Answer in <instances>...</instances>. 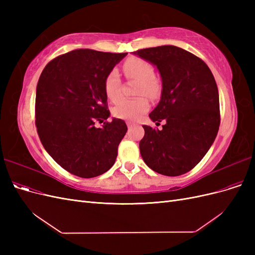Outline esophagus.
Segmentation results:
<instances>
[{"mask_svg":"<svg viewBox=\"0 0 255 255\" xmlns=\"http://www.w3.org/2000/svg\"><path fill=\"white\" fill-rule=\"evenodd\" d=\"M127 126H128V128H132V127L134 126V123L130 122V121H128V122H127Z\"/></svg>","mask_w":255,"mask_h":255,"instance_id":"esophagus-1","label":"esophagus"}]
</instances>
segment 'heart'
Here are the masks:
<instances>
[{
  "instance_id": "b5f03b06",
  "label": "heart",
  "mask_w": 255,
  "mask_h": 255,
  "mask_svg": "<svg viewBox=\"0 0 255 255\" xmlns=\"http://www.w3.org/2000/svg\"><path fill=\"white\" fill-rule=\"evenodd\" d=\"M123 72L129 80L139 81L137 94L146 95L155 99L159 96L161 84L154 75L152 65L139 57H129L122 65ZM105 94L112 102H116L122 96V84L119 72L113 69L105 79ZM150 102L146 97L136 99H122L115 105L113 114L121 119H137L148 112Z\"/></svg>"
}]
</instances>
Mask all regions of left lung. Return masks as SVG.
<instances>
[{
    "instance_id": "obj_1",
    "label": "left lung",
    "mask_w": 255,
    "mask_h": 255,
    "mask_svg": "<svg viewBox=\"0 0 255 255\" xmlns=\"http://www.w3.org/2000/svg\"><path fill=\"white\" fill-rule=\"evenodd\" d=\"M134 53L155 65L163 81L160 101L149 117L166 125L161 130L142 126V159L157 173L182 175L200 163L217 136V84L204 61L184 49L161 45Z\"/></svg>"
}]
</instances>
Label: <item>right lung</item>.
Listing matches in <instances>:
<instances>
[{"mask_svg":"<svg viewBox=\"0 0 255 255\" xmlns=\"http://www.w3.org/2000/svg\"><path fill=\"white\" fill-rule=\"evenodd\" d=\"M128 53L80 49L52 59L37 84L35 125L44 149L65 170L89 179L110 170L128 127L110 117L105 79ZM103 122L101 128L95 121Z\"/></svg>","mask_w":255,"mask_h":255,"instance_id":"1","label":"right lung"}]
</instances>
